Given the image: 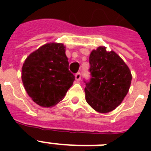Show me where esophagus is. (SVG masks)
<instances>
[{"label":"esophagus","mask_w":151,"mask_h":151,"mask_svg":"<svg viewBox=\"0 0 151 151\" xmlns=\"http://www.w3.org/2000/svg\"><path fill=\"white\" fill-rule=\"evenodd\" d=\"M81 73L80 72H78V73H77L75 74V79L77 81H79L81 80Z\"/></svg>","instance_id":"1"}]
</instances>
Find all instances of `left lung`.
I'll return each mask as SVG.
<instances>
[{
  "mask_svg": "<svg viewBox=\"0 0 151 151\" xmlns=\"http://www.w3.org/2000/svg\"><path fill=\"white\" fill-rule=\"evenodd\" d=\"M92 78L85 81V99L99 113L112 111L122 103L129 92L132 74L121 57L105 47L93 50L89 56Z\"/></svg>",
  "mask_w": 151,
  "mask_h": 151,
  "instance_id": "left-lung-1",
  "label": "left lung"
}]
</instances>
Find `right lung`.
<instances>
[{"label":"right lung","mask_w":151,"mask_h":151,"mask_svg":"<svg viewBox=\"0 0 151 151\" xmlns=\"http://www.w3.org/2000/svg\"><path fill=\"white\" fill-rule=\"evenodd\" d=\"M65 46L48 43L32 52L22 68V81L27 94L43 107L56 105L66 96L75 77L69 70Z\"/></svg>","instance_id":"obj_1"}]
</instances>
